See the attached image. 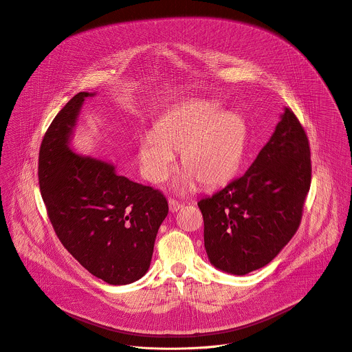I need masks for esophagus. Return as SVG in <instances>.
Listing matches in <instances>:
<instances>
[{"label": "esophagus", "mask_w": 352, "mask_h": 352, "mask_svg": "<svg viewBox=\"0 0 352 352\" xmlns=\"http://www.w3.org/2000/svg\"><path fill=\"white\" fill-rule=\"evenodd\" d=\"M168 203H169V210H170L172 212L177 211V210L182 207V204H180L179 201H176V199H172V198L168 201Z\"/></svg>", "instance_id": "esophagus-1"}]
</instances>
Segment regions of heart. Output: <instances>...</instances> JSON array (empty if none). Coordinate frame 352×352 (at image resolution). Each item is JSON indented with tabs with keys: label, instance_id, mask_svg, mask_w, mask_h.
<instances>
[{
	"label": "heart",
	"instance_id": "b5f03b06",
	"mask_svg": "<svg viewBox=\"0 0 352 352\" xmlns=\"http://www.w3.org/2000/svg\"><path fill=\"white\" fill-rule=\"evenodd\" d=\"M245 122L236 112H221L210 101H197L164 115L140 145L144 173L151 183L164 182L182 151L186 169L179 187L199 180L204 187L228 182L240 166L245 149Z\"/></svg>",
	"mask_w": 352,
	"mask_h": 352
}]
</instances>
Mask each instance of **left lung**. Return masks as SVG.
<instances>
[{
  "instance_id": "obj_1",
  "label": "left lung",
  "mask_w": 352,
  "mask_h": 352,
  "mask_svg": "<svg viewBox=\"0 0 352 352\" xmlns=\"http://www.w3.org/2000/svg\"><path fill=\"white\" fill-rule=\"evenodd\" d=\"M310 182L307 135L292 108H285L248 170L198 201L211 264L234 275L268 264L298 230Z\"/></svg>"
}]
</instances>
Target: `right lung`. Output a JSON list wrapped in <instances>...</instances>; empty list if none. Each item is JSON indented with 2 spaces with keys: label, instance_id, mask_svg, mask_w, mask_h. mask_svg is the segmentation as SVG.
Here are the masks:
<instances>
[{
  "label": "right lung",
  "instance_id": "1",
  "mask_svg": "<svg viewBox=\"0 0 352 352\" xmlns=\"http://www.w3.org/2000/svg\"><path fill=\"white\" fill-rule=\"evenodd\" d=\"M66 102L39 151V187L54 232L67 252L109 285H129L151 267L155 236L168 214L164 194L120 176L115 166L69 148L85 98Z\"/></svg>",
  "mask_w": 352,
  "mask_h": 352
}]
</instances>
